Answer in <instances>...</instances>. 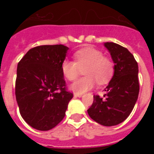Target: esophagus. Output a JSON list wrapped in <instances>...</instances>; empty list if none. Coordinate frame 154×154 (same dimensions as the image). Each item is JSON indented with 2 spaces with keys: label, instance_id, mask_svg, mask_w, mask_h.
I'll list each match as a JSON object with an SVG mask.
<instances>
[{
  "label": "esophagus",
  "instance_id": "1",
  "mask_svg": "<svg viewBox=\"0 0 154 154\" xmlns=\"http://www.w3.org/2000/svg\"><path fill=\"white\" fill-rule=\"evenodd\" d=\"M74 97H82V93H74Z\"/></svg>",
  "mask_w": 154,
  "mask_h": 154
}]
</instances>
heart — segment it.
Masks as SVG:
<instances>
[{"label": "heart", "instance_id": "obj_1", "mask_svg": "<svg viewBox=\"0 0 154 154\" xmlns=\"http://www.w3.org/2000/svg\"><path fill=\"white\" fill-rule=\"evenodd\" d=\"M74 60H64L61 70L67 80L74 81L83 70L85 77L72 84L71 89L77 93H84L91 89L96 80L100 85L107 83L115 72L111 58L105 57L101 51L93 48H84L73 54Z\"/></svg>", "mask_w": 154, "mask_h": 154}]
</instances>
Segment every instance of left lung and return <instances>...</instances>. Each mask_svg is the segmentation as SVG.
Here are the masks:
<instances>
[{"mask_svg":"<svg viewBox=\"0 0 154 154\" xmlns=\"http://www.w3.org/2000/svg\"><path fill=\"white\" fill-rule=\"evenodd\" d=\"M115 63L113 77L105 89V98L94 96L87 113L104 126L119 125L128 118L134 107L139 92L138 63L126 48L112 42L105 43Z\"/></svg>","mask_w":154,"mask_h":154,"instance_id":"8db88e82","label":"left lung"}]
</instances>
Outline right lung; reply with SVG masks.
Here are the masks:
<instances>
[{
	"instance_id": "1",
	"label": "right lung",
	"mask_w": 154,
	"mask_h": 154,
	"mask_svg": "<svg viewBox=\"0 0 154 154\" xmlns=\"http://www.w3.org/2000/svg\"><path fill=\"white\" fill-rule=\"evenodd\" d=\"M67 50L63 44L37 46L19 62L15 97L22 118L34 129L47 131L57 125L73 97L61 70Z\"/></svg>"
}]
</instances>
